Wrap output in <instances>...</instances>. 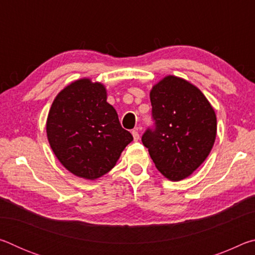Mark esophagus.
Segmentation results:
<instances>
[{
	"mask_svg": "<svg viewBox=\"0 0 255 255\" xmlns=\"http://www.w3.org/2000/svg\"><path fill=\"white\" fill-rule=\"evenodd\" d=\"M131 133H132V137H133V140H138L139 139V130H138V129H133V130L131 131Z\"/></svg>",
	"mask_w": 255,
	"mask_h": 255,
	"instance_id": "obj_1",
	"label": "esophagus"
}]
</instances>
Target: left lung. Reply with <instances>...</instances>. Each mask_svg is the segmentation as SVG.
<instances>
[{"label": "left lung", "instance_id": "8db88e82", "mask_svg": "<svg viewBox=\"0 0 255 255\" xmlns=\"http://www.w3.org/2000/svg\"><path fill=\"white\" fill-rule=\"evenodd\" d=\"M155 129L141 137L156 169L171 181L191 175L213 148L217 119L196 85L167 75L149 93Z\"/></svg>", "mask_w": 255, "mask_h": 255}]
</instances>
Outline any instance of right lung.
Returning a JSON list of instances; mask_svg holds the SVG:
<instances>
[{
	"mask_svg": "<svg viewBox=\"0 0 255 255\" xmlns=\"http://www.w3.org/2000/svg\"><path fill=\"white\" fill-rule=\"evenodd\" d=\"M47 138L55 156L79 178L96 180L108 173L132 140L107 102L100 82H72L55 98L46 123Z\"/></svg>",
	"mask_w": 255,
	"mask_h": 255,
	"instance_id": "add662e5",
	"label": "right lung"
}]
</instances>
